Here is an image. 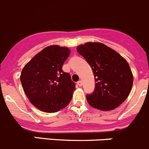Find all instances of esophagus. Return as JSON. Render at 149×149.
<instances>
[{
    "label": "esophagus",
    "instance_id": "obj_1",
    "mask_svg": "<svg viewBox=\"0 0 149 149\" xmlns=\"http://www.w3.org/2000/svg\"><path fill=\"white\" fill-rule=\"evenodd\" d=\"M77 84L79 86H82V81H81V80H79V81L77 83Z\"/></svg>",
    "mask_w": 149,
    "mask_h": 149
}]
</instances>
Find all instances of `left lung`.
<instances>
[{
	"label": "left lung",
	"mask_w": 149,
	"mask_h": 149,
	"mask_svg": "<svg viewBox=\"0 0 149 149\" xmlns=\"http://www.w3.org/2000/svg\"><path fill=\"white\" fill-rule=\"evenodd\" d=\"M93 70L95 88L87 94L88 104L101 110H111L122 104L132 90L133 75L127 61L102 43L88 42L77 47Z\"/></svg>",
	"instance_id": "obj_1"
}]
</instances>
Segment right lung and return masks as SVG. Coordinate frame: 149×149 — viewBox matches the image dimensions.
Instances as JSON below:
<instances>
[{
  "label": "right lung",
  "instance_id": "right-lung-1",
  "mask_svg": "<svg viewBox=\"0 0 149 149\" xmlns=\"http://www.w3.org/2000/svg\"><path fill=\"white\" fill-rule=\"evenodd\" d=\"M70 54L66 47L53 45L42 49L22 69L20 81L27 97L36 108L55 113L66 107L75 83L62 66Z\"/></svg>",
  "mask_w": 149,
  "mask_h": 149
}]
</instances>
